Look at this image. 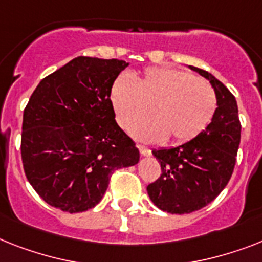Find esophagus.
<instances>
[{
  "label": "esophagus",
  "instance_id": "esophagus-1",
  "mask_svg": "<svg viewBox=\"0 0 262 262\" xmlns=\"http://www.w3.org/2000/svg\"><path fill=\"white\" fill-rule=\"evenodd\" d=\"M138 148H139L140 154L143 155V157H150V155H151V150H150V148H148V147L142 146V144H139V146H138Z\"/></svg>",
  "mask_w": 262,
  "mask_h": 262
}]
</instances>
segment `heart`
I'll use <instances>...</instances> for the list:
<instances>
[{"label":"heart","instance_id":"1","mask_svg":"<svg viewBox=\"0 0 262 262\" xmlns=\"http://www.w3.org/2000/svg\"><path fill=\"white\" fill-rule=\"evenodd\" d=\"M111 103L123 128L129 129L151 110L155 118L134 127L133 134L146 142L165 140L182 144L207 127L217 108L210 84L183 69L151 67L136 75L135 81L120 76L111 88Z\"/></svg>","mask_w":262,"mask_h":262}]
</instances>
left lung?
<instances>
[{
    "label": "left lung",
    "instance_id": "1",
    "mask_svg": "<svg viewBox=\"0 0 262 262\" xmlns=\"http://www.w3.org/2000/svg\"><path fill=\"white\" fill-rule=\"evenodd\" d=\"M190 68L210 81L217 108L210 124L193 140L152 151L162 174L147 186V193L154 205L171 214L200 210L220 195L230 181L241 140L238 107L232 92L211 73Z\"/></svg>",
    "mask_w": 262,
    "mask_h": 262
}]
</instances>
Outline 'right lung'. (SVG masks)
I'll return each mask as SVG.
<instances>
[{
  "label": "right lung",
  "mask_w": 262,
  "mask_h": 262,
  "mask_svg": "<svg viewBox=\"0 0 262 262\" xmlns=\"http://www.w3.org/2000/svg\"><path fill=\"white\" fill-rule=\"evenodd\" d=\"M128 66L79 57L41 80L24 110L21 158L48 205L80 213L100 202L115 170L139 162V150L115 120L111 88Z\"/></svg>",
  "instance_id": "add662e5"
}]
</instances>
